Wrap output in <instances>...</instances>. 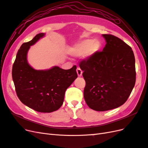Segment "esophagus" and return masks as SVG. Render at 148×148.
<instances>
[{"label": "esophagus", "mask_w": 148, "mask_h": 148, "mask_svg": "<svg viewBox=\"0 0 148 148\" xmlns=\"http://www.w3.org/2000/svg\"><path fill=\"white\" fill-rule=\"evenodd\" d=\"M77 75H78V77H82V74H83V71L79 68H77Z\"/></svg>", "instance_id": "esophagus-1"}]
</instances>
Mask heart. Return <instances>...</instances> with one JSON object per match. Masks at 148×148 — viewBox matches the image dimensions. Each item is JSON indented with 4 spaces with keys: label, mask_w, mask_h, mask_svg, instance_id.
I'll list each match as a JSON object with an SVG mask.
<instances>
[{
    "label": "heart",
    "mask_w": 148,
    "mask_h": 148,
    "mask_svg": "<svg viewBox=\"0 0 148 148\" xmlns=\"http://www.w3.org/2000/svg\"><path fill=\"white\" fill-rule=\"evenodd\" d=\"M101 42L98 40L84 39L71 46L68 51L69 54L75 57H83L88 59L99 51Z\"/></svg>",
    "instance_id": "obj_1"
}]
</instances>
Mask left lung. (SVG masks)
<instances>
[{"mask_svg": "<svg viewBox=\"0 0 148 148\" xmlns=\"http://www.w3.org/2000/svg\"><path fill=\"white\" fill-rule=\"evenodd\" d=\"M102 52L79 64L86 82L84 98L89 108L106 111L123 105L136 82L135 59L132 48L120 38L102 34Z\"/></svg>", "mask_w": 148, "mask_h": 148, "instance_id": "left-lung-1", "label": "left lung"}]
</instances>
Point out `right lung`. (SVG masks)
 Returning a JSON list of instances; mask_svg holds the SVG:
<instances>
[{"label":"right lung","instance_id":"right-lung-1","mask_svg":"<svg viewBox=\"0 0 148 148\" xmlns=\"http://www.w3.org/2000/svg\"><path fill=\"white\" fill-rule=\"evenodd\" d=\"M45 35L38 34L21 46L12 67V78L16 95L23 104L39 112L50 113L63 104L66 89L78 75L75 65L69 70L58 66L36 70L29 64L27 54L31 46Z\"/></svg>","mask_w":148,"mask_h":148}]
</instances>
